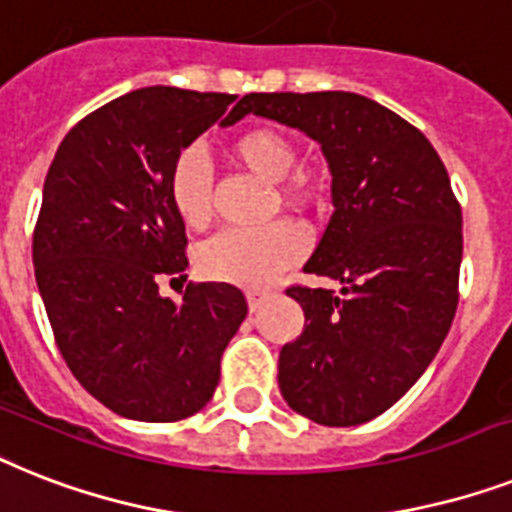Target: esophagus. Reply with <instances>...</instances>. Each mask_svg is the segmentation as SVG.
<instances>
[{
  "label": "esophagus",
  "instance_id": "34e87169",
  "mask_svg": "<svg viewBox=\"0 0 512 512\" xmlns=\"http://www.w3.org/2000/svg\"><path fill=\"white\" fill-rule=\"evenodd\" d=\"M268 297H270V292H263V289H249L247 292L249 310H252V313H255V310H260V305H263Z\"/></svg>",
  "mask_w": 512,
  "mask_h": 512
}]
</instances>
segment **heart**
<instances>
[{"label": "heart", "instance_id": "heart-1", "mask_svg": "<svg viewBox=\"0 0 512 512\" xmlns=\"http://www.w3.org/2000/svg\"><path fill=\"white\" fill-rule=\"evenodd\" d=\"M231 157L252 176L268 184L284 181L297 165L292 139L276 128H249L231 141ZM170 205L186 228H207L213 220V170L202 149L186 147L176 157L168 178ZM305 184L294 181L289 197L305 199ZM307 252L305 228L294 220H276L270 226L228 228L213 236L197 252L199 273L210 281L236 286H263L302 260Z\"/></svg>", "mask_w": 512, "mask_h": 512}]
</instances>
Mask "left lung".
<instances>
[{
  "mask_svg": "<svg viewBox=\"0 0 512 512\" xmlns=\"http://www.w3.org/2000/svg\"><path fill=\"white\" fill-rule=\"evenodd\" d=\"M239 112L321 144L334 213L305 273L342 284L292 286L305 331L278 355V389L321 426H357L400 400L450 331L463 263V215L431 141L352 91L247 94Z\"/></svg>",
  "mask_w": 512,
  "mask_h": 512,
  "instance_id": "8db88e82",
  "label": "left lung"
}]
</instances>
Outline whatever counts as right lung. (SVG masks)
<instances>
[{
    "label": "right lung",
    "instance_id": "1",
    "mask_svg": "<svg viewBox=\"0 0 512 512\" xmlns=\"http://www.w3.org/2000/svg\"><path fill=\"white\" fill-rule=\"evenodd\" d=\"M231 94L147 86L70 128L49 165L33 231V268L73 376L134 421L189 418L210 402L220 355L247 318L231 284L160 294L184 273L186 226L170 205L176 157L244 115Z\"/></svg>",
    "mask_w": 512,
    "mask_h": 512
}]
</instances>
